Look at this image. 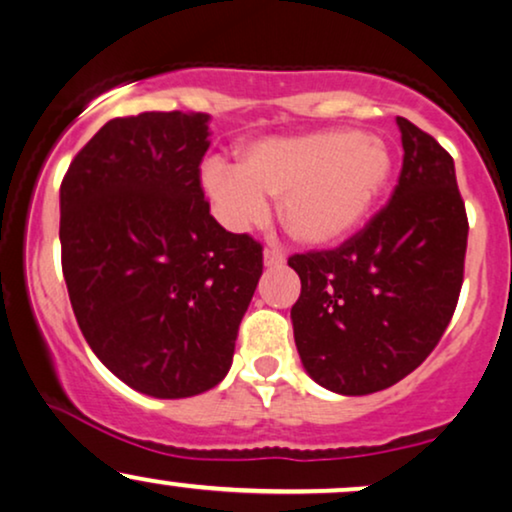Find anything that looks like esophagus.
I'll list each match as a JSON object with an SVG mask.
<instances>
[{
  "mask_svg": "<svg viewBox=\"0 0 512 512\" xmlns=\"http://www.w3.org/2000/svg\"><path fill=\"white\" fill-rule=\"evenodd\" d=\"M263 266L266 268H282L285 266V256L275 249H266L263 251Z\"/></svg>",
  "mask_w": 512,
  "mask_h": 512,
  "instance_id": "esophagus-1",
  "label": "esophagus"
}]
</instances>
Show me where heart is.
I'll return each instance as SVG.
<instances>
[{"label": "heart", "instance_id": "obj_1", "mask_svg": "<svg viewBox=\"0 0 512 512\" xmlns=\"http://www.w3.org/2000/svg\"><path fill=\"white\" fill-rule=\"evenodd\" d=\"M382 137L344 128L244 144L239 163L211 159L201 189L227 230L261 223L268 197H280V223L294 242L325 249L351 237L391 180Z\"/></svg>", "mask_w": 512, "mask_h": 512}]
</instances>
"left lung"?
I'll use <instances>...</instances> for the list:
<instances>
[{
  "instance_id": "obj_1",
  "label": "left lung",
  "mask_w": 512,
  "mask_h": 512,
  "mask_svg": "<svg viewBox=\"0 0 512 512\" xmlns=\"http://www.w3.org/2000/svg\"><path fill=\"white\" fill-rule=\"evenodd\" d=\"M403 168L391 201L339 249L289 258L304 370L344 396L375 394L430 356L456 311L468 216L456 166L434 137L396 118Z\"/></svg>"
}]
</instances>
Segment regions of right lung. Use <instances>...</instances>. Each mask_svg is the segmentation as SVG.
Instances as JSON below:
<instances>
[{"label": "right lung", "instance_id": "obj_1", "mask_svg": "<svg viewBox=\"0 0 512 512\" xmlns=\"http://www.w3.org/2000/svg\"><path fill=\"white\" fill-rule=\"evenodd\" d=\"M208 113L113 118L61 182V266L94 356L154 399L223 382L261 244L211 216L199 182Z\"/></svg>", "mask_w": 512, "mask_h": 512}]
</instances>
